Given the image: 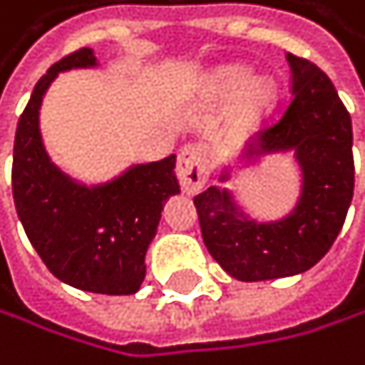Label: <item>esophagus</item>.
Here are the masks:
<instances>
[{"label": "esophagus", "mask_w": 365, "mask_h": 365, "mask_svg": "<svg viewBox=\"0 0 365 365\" xmlns=\"http://www.w3.org/2000/svg\"><path fill=\"white\" fill-rule=\"evenodd\" d=\"M177 179L184 192L195 195L208 179V155L204 145H186L177 159Z\"/></svg>", "instance_id": "1"}]
</instances>
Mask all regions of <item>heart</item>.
I'll use <instances>...</instances> for the list:
<instances>
[{
  "label": "heart",
  "mask_w": 365,
  "mask_h": 365,
  "mask_svg": "<svg viewBox=\"0 0 365 365\" xmlns=\"http://www.w3.org/2000/svg\"><path fill=\"white\" fill-rule=\"evenodd\" d=\"M210 87L220 96H235L240 94V107L247 116H258L260 112L274 103L276 85L269 78H253L249 83V69L245 67H222L210 76Z\"/></svg>",
  "instance_id": "heart-1"
}]
</instances>
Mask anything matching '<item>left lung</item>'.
I'll use <instances>...</instances> for the list:
<instances>
[{"label": "left lung", "instance_id": "obj_1", "mask_svg": "<svg viewBox=\"0 0 365 365\" xmlns=\"http://www.w3.org/2000/svg\"><path fill=\"white\" fill-rule=\"evenodd\" d=\"M292 101L280 118L245 143L220 173L231 181L235 168L262 157L287 155L301 170L294 208L278 220H253L231 188L210 186L195 197L208 253L229 276L256 282L303 274L314 267L344 227L354 190L352 120L339 93L314 62L287 53Z\"/></svg>", "mask_w": 365, "mask_h": 365}]
</instances>
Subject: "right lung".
Instances as JSON below:
<instances>
[{
	"mask_svg": "<svg viewBox=\"0 0 365 365\" xmlns=\"http://www.w3.org/2000/svg\"><path fill=\"white\" fill-rule=\"evenodd\" d=\"M93 67V48H80L38 80L15 132L13 200L33 249L58 280L83 292L128 296L145 278V253L163 204L179 195L177 159L132 163L101 184H83L51 161L40 132L44 93L58 73Z\"/></svg>",
	"mask_w": 365,
	"mask_h": 365,
	"instance_id": "obj_1",
	"label": "right lung"
}]
</instances>
